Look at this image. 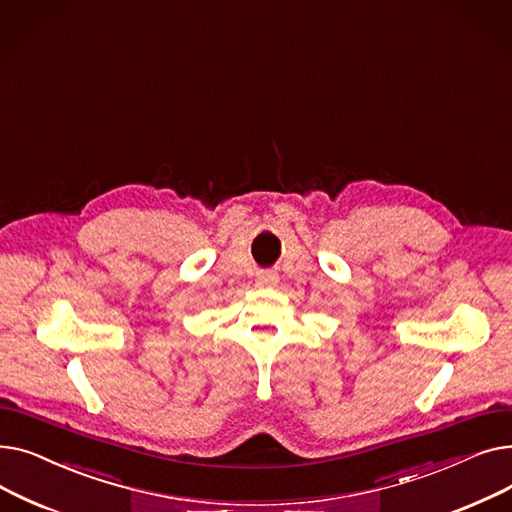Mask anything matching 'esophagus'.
I'll use <instances>...</instances> for the list:
<instances>
[{
  "mask_svg": "<svg viewBox=\"0 0 512 512\" xmlns=\"http://www.w3.org/2000/svg\"><path fill=\"white\" fill-rule=\"evenodd\" d=\"M257 284L259 286H276L278 284V276L274 272H263L257 276Z\"/></svg>",
  "mask_w": 512,
  "mask_h": 512,
  "instance_id": "34e87169",
  "label": "esophagus"
}]
</instances>
